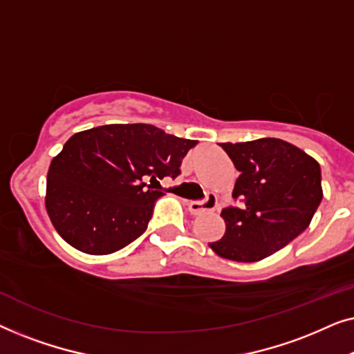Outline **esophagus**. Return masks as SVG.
<instances>
[{"mask_svg":"<svg viewBox=\"0 0 354 354\" xmlns=\"http://www.w3.org/2000/svg\"><path fill=\"white\" fill-rule=\"evenodd\" d=\"M187 206H188V211L196 216L205 211H214L217 206V200L214 195H207L205 201H187Z\"/></svg>","mask_w":354,"mask_h":354,"instance_id":"34e87169","label":"esophagus"}]
</instances>
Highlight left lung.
<instances>
[{
	"label": "left lung",
	"mask_w": 354,
	"mask_h": 354,
	"mask_svg": "<svg viewBox=\"0 0 354 354\" xmlns=\"http://www.w3.org/2000/svg\"><path fill=\"white\" fill-rule=\"evenodd\" d=\"M240 172L232 196L243 206L225 207L224 236L209 248L221 258L256 263L308 229L322 201L321 166L280 138L221 143Z\"/></svg>",
	"instance_id": "obj_1"
}]
</instances>
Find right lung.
I'll return each instance as SVG.
<instances>
[{"label": "right lung", "instance_id": "obj_1", "mask_svg": "<svg viewBox=\"0 0 354 354\" xmlns=\"http://www.w3.org/2000/svg\"><path fill=\"white\" fill-rule=\"evenodd\" d=\"M196 143L149 124H109L72 135L46 178L45 205L57 234L86 254H111L132 243L164 195L143 178L177 177Z\"/></svg>", "mask_w": 354, "mask_h": 354}]
</instances>
